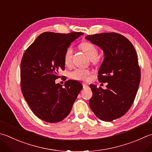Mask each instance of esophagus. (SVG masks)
Wrapping results in <instances>:
<instances>
[{"mask_svg": "<svg viewBox=\"0 0 152 152\" xmlns=\"http://www.w3.org/2000/svg\"><path fill=\"white\" fill-rule=\"evenodd\" d=\"M88 86L87 84H83V88L85 89V88H88Z\"/></svg>", "mask_w": 152, "mask_h": 152, "instance_id": "34e87169", "label": "esophagus"}]
</instances>
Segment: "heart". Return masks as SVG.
I'll use <instances>...</instances> for the list:
<instances>
[{
  "instance_id": "obj_1",
  "label": "heart",
  "mask_w": 152,
  "mask_h": 152,
  "mask_svg": "<svg viewBox=\"0 0 152 152\" xmlns=\"http://www.w3.org/2000/svg\"><path fill=\"white\" fill-rule=\"evenodd\" d=\"M80 48L86 53L89 58L92 59L94 62H96L98 61L97 57L98 55V50L96 47L90 42H83L80 45ZM73 56V49L71 47H68L65 50L64 53V62L66 65H69L72 62ZM90 74V71L82 68H76L69 74L70 78L76 80H82L84 81L88 78Z\"/></svg>"
}]
</instances>
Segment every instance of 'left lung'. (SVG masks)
<instances>
[{"label": "left lung", "mask_w": 152, "mask_h": 152, "mask_svg": "<svg viewBox=\"0 0 152 152\" xmlns=\"http://www.w3.org/2000/svg\"><path fill=\"white\" fill-rule=\"evenodd\" d=\"M86 39L99 47L105 58L98 71V80L108 83L107 89L91 84V111L104 121L123 116L134 101L140 82L138 56L131 42L117 33L89 35Z\"/></svg>", "instance_id": "1"}]
</instances>
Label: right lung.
Wrapping results in <instances>:
<instances>
[{"mask_svg": "<svg viewBox=\"0 0 152 152\" xmlns=\"http://www.w3.org/2000/svg\"><path fill=\"white\" fill-rule=\"evenodd\" d=\"M84 33L45 32L23 53L20 66L21 90L33 113L40 119L58 123L69 115L83 86L69 80L64 87L55 84L58 71L64 70V53Z\"/></svg>", "mask_w": 152, "mask_h": 152, "instance_id": "add662e5", "label": "right lung"}]
</instances>
